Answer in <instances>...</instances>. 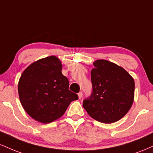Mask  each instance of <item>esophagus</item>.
Instances as JSON below:
<instances>
[{"mask_svg": "<svg viewBox=\"0 0 153 153\" xmlns=\"http://www.w3.org/2000/svg\"><path fill=\"white\" fill-rule=\"evenodd\" d=\"M82 92H79L78 93V97H79V99H81L82 98Z\"/></svg>", "mask_w": 153, "mask_h": 153, "instance_id": "obj_1", "label": "esophagus"}]
</instances>
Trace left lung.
<instances>
[{
    "label": "left lung",
    "instance_id": "8db88e82",
    "mask_svg": "<svg viewBox=\"0 0 153 153\" xmlns=\"http://www.w3.org/2000/svg\"><path fill=\"white\" fill-rule=\"evenodd\" d=\"M91 71L93 91L82 102L93 119L105 124L119 121L130 109L134 101V79L122 67L98 59Z\"/></svg>",
    "mask_w": 153,
    "mask_h": 153
}]
</instances>
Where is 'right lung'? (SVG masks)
Returning <instances> with one entry per match:
<instances>
[{
  "label": "right lung",
  "instance_id": "right-lung-1",
  "mask_svg": "<svg viewBox=\"0 0 153 153\" xmlns=\"http://www.w3.org/2000/svg\"><path fill=\"white\" fill-rule=\"evenodd\" d=\"M62 64L55 56L33 62L23 72L18 91L21 103L31 118L47 124L64 114L78 96L69 90L68 79L62 74Z\"/></svg>",
  "mask_w": 153,
  "mask_h": 153
}]
</instances>
